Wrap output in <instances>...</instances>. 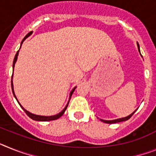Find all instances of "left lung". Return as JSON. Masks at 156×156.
I'll return each instance as SVG.
<instances>
[{"mask_svg": "<svg viewBox=\"0 0 156 156\" xmlns=\"http://www.w3.org/2000/svg\"><path fill=\"white\" fill-rule=\"evenodd\" d=\"M137 46H138V50H139V51H140V46H139V44H137ZM136 111H134V112H133L132 114H130L129 116H126V117H122V118L116 119V120H101V121H103V122H105V123H107V124H113V123H118V122H121V121H125V120H129L131 116L134 114V112H136Z\"/></svg>", "mask_w": 156, "mask_h": 156, "instance_id": "1", "label": "left lung"}]
</instances>
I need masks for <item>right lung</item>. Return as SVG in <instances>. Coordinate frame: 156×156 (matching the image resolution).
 Masks as SVG:
<instances>
[{
  "label": "right lung",
  "instance_id": "right-lung-1",
  "mask_svg": "<svg viewBox=\"0 0 156 156\" xmlns=\"http://www.w3.org/2000/svg\"><path fill=\"white\" fill-rule=\"evenodd\" d=\"M31 33H32V31H30L29 33L27 34V35H26L25 37L23 38V40H22V42H21V45H22V44H23V42L24 41V40H25L26 39H27V38L28 37V36H31ZM20 47H21V46H20ZM18 55H19V51H18L16 52V55H15V58H14V60H13V65H12V67H13V68H14V66H15L16 62V60H17V56H18ZM11 84H12V93H13L14 97H15L16 99V97L15 96V94H14L13 84H12V82H11ZM75 88H76V87H74V88L73 89V90H72L71 92H70V98H71L72 94H73V93H74V90H75ZM16 101H18L17 99H16ZM69 101H70V100H69ZM69 101H68L67 105H66V107H65V108H63V110H62V112H60L59 113H58V114L54 115V116H40V115L33 114V113H31V112H28V111L26 110L25 108H23V107L20 104L19 101H18V103H19V105H20V107H21V108H23V110L26 112V114H27V116H29L30 118L32 119V120H38V121H49V120H57V119H58V118H59V117H61V116H62V115H63L64 112H65V111H66V108H67V106H68V104H69Z\"/></svg>",
  "mask_w": 156,
  "mask_h": 156
}]
</instances>
